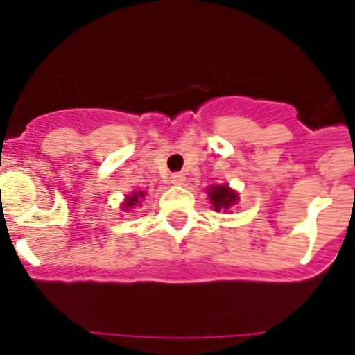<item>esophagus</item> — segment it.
Returning a JSON list of instances; mask_svg holds the SVG:
<instances>
[{
    "label": "esophagus",
    "instance_id": "34e87169",
    "mask_svg": "<svg viewBox=\"0 0 355 355\" xmlns=\"http://www.w3.org/2000/svg\"><path fill=\"white\" fill-rule=\"evenodd\" d=\"M184 174H181V173H176V174H173V176H171V182H173V184H182V182H184Z\"/></svg>",
    "mask_w": 355,
    "mask_h": 355
}]
</instances>
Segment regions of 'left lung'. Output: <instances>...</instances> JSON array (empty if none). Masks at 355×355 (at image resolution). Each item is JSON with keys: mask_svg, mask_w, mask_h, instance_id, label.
I'll return each mask as SVG.
<instances>
[{"mask_svg": "<svg viewBox=\"0 0 355 355\" xmlns=\"http://www.w3.org/2000/svg\"><path fill=\"white\" fill-rule=\"evenodd\" d=\"M210 202H212L214 209L219 212V210H227L233 203H236L238 195L230 189L227 186H212L209 191Z\"/></svg>", "mask_w": 355, "mask_h": 355, "instance_id": "1", "label": "left lung"}]
</instances>
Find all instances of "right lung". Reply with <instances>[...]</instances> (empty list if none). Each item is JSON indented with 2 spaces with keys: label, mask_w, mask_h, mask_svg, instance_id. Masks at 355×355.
I'll return each mask as SVG.
<instances>
[{
  "label": "right lung",
  "mask_w": 355,
  "mask_h": 355,
  "mask_svg": "<svg viewBox=\"0 0 355 355\" xmlns=\"http://www.w3.org/2000/svg\"><path fill=\"white\" fill-rule=\"evenodd\" d=\"M141 196H145V193H143V191H136V193H132V196H129L128 202L124 203V209L128 210V209H131V207L138 205V203H139V198H141Z\"/></svg>",
  "instance_id": "obj_1"
}]
</instances>
